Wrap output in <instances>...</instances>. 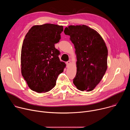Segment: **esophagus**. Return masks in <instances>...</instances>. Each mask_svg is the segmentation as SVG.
Instances as JSON below:
<instances>
[{
	"label": "esophagus",
	"instance_id": "esophagus-1",
	"mask_svg": "<svg viewBox=\"0 0 130 130\" xmlns=\"http://www.w3.org/2000/svg\"><path fill=\"white\" fill-rule=\"evenodd\" d=\"M66 66H69V65H70V64H71V62H70V61H67V62L66 63Z\"/></svg>",
	"mask_w": 130,
	"mask_h": 130
}]
</instances>
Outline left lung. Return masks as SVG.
Instances as JSON below:
<instances>
[{
  "instance_id": "1",
  "label": "left lung",
  "mask_w": 130,
  "mask_h": 130,
  "mask_svg": "<svg viewBox=\"0 0 130 130\" xmlns=\"http://www.w3.org/2000/svg\"><path fill=\"white\" fill-rule=\"evenodd\" d=\"M64 33L70 36L77 54V73L73 83L81 91H91L107 69L108 51L100 35L85 25L69 26Z\"/></svg>"
}]
</instances>
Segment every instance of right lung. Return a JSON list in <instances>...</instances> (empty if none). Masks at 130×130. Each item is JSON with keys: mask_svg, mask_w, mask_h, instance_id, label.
I'll return each mask as SVG.
<instances>
[{"mask_svg": "<svg viewBox=\"0 0 130 130\" xmlns=\"http://www.w3.org/2000/svg\"><path fill=\"white\" fill-rule=\"evenodd\" d=\"M62 26L46 24L33 26L24 40L21 51L22 76L29 88L39 93L51 90L66 64L60 61L59 42Z\"/></svg>", "mask_w": 130, "mask_h": 130, "instance_id": "right-lung-1", "label": "right lung"}]
</instances>
